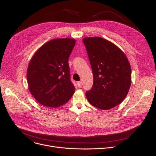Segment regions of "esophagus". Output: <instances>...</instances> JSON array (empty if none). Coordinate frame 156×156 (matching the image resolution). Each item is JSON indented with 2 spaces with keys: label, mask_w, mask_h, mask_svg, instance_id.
<instances>
[{
  "label": "esophagus",
  "mask_w": 156,
  "mask_h": 156,
  "mask_svg": "<svg viewBox=\"0 0 156 156\" xmlns=\"http://www.w3.org/2000/svg\"><path fill=\"white\" fill-rule=\"evenodd\" d=\"M77 85L79 88H81L82 87V82L81 81H78V82H77Z\"/></svg>",
  "instance_id": "1"
}]
</instances>
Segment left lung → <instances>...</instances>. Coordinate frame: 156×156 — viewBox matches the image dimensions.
I'll return each instance as SVG.
<instances>
[{
    "label": "left lung",
    "mask_w": 156,
    "mask_h": 156,
    "mask_svg": "<svg viewBox=\"0 0 156 156\" xmlns=\"http://www.w3.org/2000/svg\"><path fill=\"white\" fill-rule=\"evenodd\" d=\"M92 69V88L86 92L88 101L94 107L108 110L126 97L132 81V69L120 48L101 37L83 39Z\"/></svg>",
    "instance_id": "left-lung-1"
}]
</instances>
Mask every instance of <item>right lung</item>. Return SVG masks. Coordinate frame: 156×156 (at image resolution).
Wrapping results in <instances>:
<instances>
[{"mask_svg": "<svg viewBox=\"0 0 156 156\" xmlns=\"http://www.w3.org/2000/svg\"><path fill=\"white\" fill-rule=\"evenodd\" d=\"M75 44V40L68 38L50 40L30 60L27 76L29 90L42 105L59 107L75 93L68 59Z\"/></svg>", "mask_w": 156, "mask_h": 156, "instance_id": "1", "label": "right lung"}]
</instances>
